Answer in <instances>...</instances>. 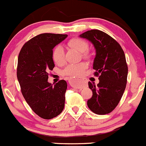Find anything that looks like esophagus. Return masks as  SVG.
Returning a JSON list of instances; mask_svg holds the SVG:
<instances>
[{"label":"esophagus","mask_w":146,"mask_h":146,"mask_svg":"<svg viewBox=\"0 0 146 146\" xmlns=\"http://www.w3.org/2000/svg\"><path fill=\"white\" fill-rule=\"evenodd\" d=\"M74 80L76 81V82H79V81H80V79H79V78H76V79H74ZM75 88H78V89H81L83 88V86H80V85H79V84H77V85L75 86Z\"/></svg>","instance_id":"obj_1"}]
</instances>
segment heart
<instances>
[{"mask_svg":"<svg viewBox=\"0 0 146 146\" xmlns=\"http://www.w3.org/2000/svg\"><path fill=\"white\" fill-rule=\"evenodd\" d=\"M68 45L71 47L77 50L79 52L83 53L84 57H88V54L86 51L88 50L89 45L88 42L84 40L79 37H74L68 42ZM53 59L58 65H62L65 62V52L62 46H56L53 51ZM87 67L86 62H80L77 64H70L65 67L63 73L65 75L71 76H76L81 74L84 70Z\"/></svg>","mask_w":146,"mask_h":146,"instance_id":"b5f03b06","label":"heart"}]
</instances>
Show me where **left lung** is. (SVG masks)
<instances>
[{
	"instance_id": "8db88e82",
	"label": "left lung",
	"mask_w": 146,
	"mask_h": 146,
	"mask_svg": "<svg viewBox=\"0 0 146 146\" xmlns=\"http://www.w3.org/2000/svg\"><path fill=\"white\" fill-rule=\"evenodd\" d=\"M90 42L95 49L93 61L95 75L99 84L88 82L92 96L88 106L98 115L111 113L118 104L125 90L128 68L125 55L120 45L103 31H88L79 35Z\"/></svg>"
}]
</instances>
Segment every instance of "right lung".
<instances>
[{"label":"right lung","instance_id":"add662e5","mask_svg":"<svg viewBox=\"0 0 146 146\" xmlns=\"http://www.w3.org/2000/svg\"><path fill=\"white\" fill-rule=\"evenodd\" d=\"M67 37L40 34L25 43L19 54L17 74L22 95L32 110L44 119L58 116L65 106L67 82L60 80L54 86L48 78L55 67L53 48Z\"/></svg>","mask_w":146,"mask_h":146}]
</instances>
